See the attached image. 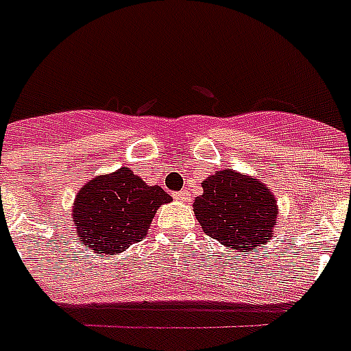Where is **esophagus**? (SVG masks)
Here are the masks:
<instances>
[{"label":"esophagus","mask_w":351,"mask_h":351,"mask_svg":"<svg viewBox=\"0 0 351 351\" xmlns=\"http://www.w3.org/2000/svg\"><path fill=\"white\" fill-rule=\"evenodd\" d=\"M173 197H175L176 200H182V202H187V200L191 198V195H189V193H187L186 189H182V191H178V193H173Z\"/></svg>","instance_id":"34e87169"}]
</instances>
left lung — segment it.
<instances>
[{
  "mask_svg": "<svg viewBox=\"0 0 351 351\" xmlns=\"http://www.w3.org/2000/svg\"><path fill=\"white\" fill-rule=\"evenodd\" d=\"M202 187L193 209L211 239L244 253L273 237L277 204L264 184L224 169L208 176Z\"/></svg>",
  "mask_w": 351,
  "mask_h": 351,
  "instance_id": "obj_1",
  "label": "left lung"
}]
</instances>
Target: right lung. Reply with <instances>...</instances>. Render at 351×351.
Instances as JSON below:
<instances>
[{
	"instance_id": "1",
	"label": "right lung",
	"mask_w": 351,
	"mask_h": 351,
	"mask_svg": "<svg viewBox=\"0 0 351 351\" xmlns=\"http://www.w3.org/2000/svg\"><path fill=\"white\" fill-rule=\"evenodd\" d=\"M171 197L160 186H147L127 167L96 176L74 202V224L87 247L117 255L147 234L151 220Z\"/></svg>"
}]
</instances>
